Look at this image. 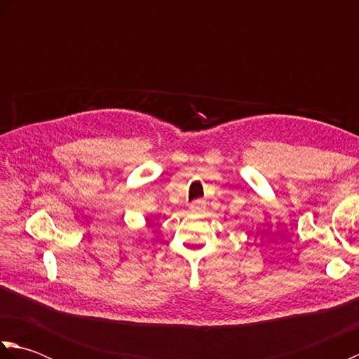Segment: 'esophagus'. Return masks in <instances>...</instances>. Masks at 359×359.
<instances>
[{"label":"esophagus","instance_id":"1","mask_svg":"<svg viewBox=\"0 0 359 359\" xmlns=\"http://www.w3.org/2000/svg\"><path fill=\"white\" fill-rule=\"evenodd\" d=\"M205 205V202L202 201V199H197V201H194L193 203H191V208H202Z\"/></svg>","mask_w":359,"mask_h":359}]
</instances>
